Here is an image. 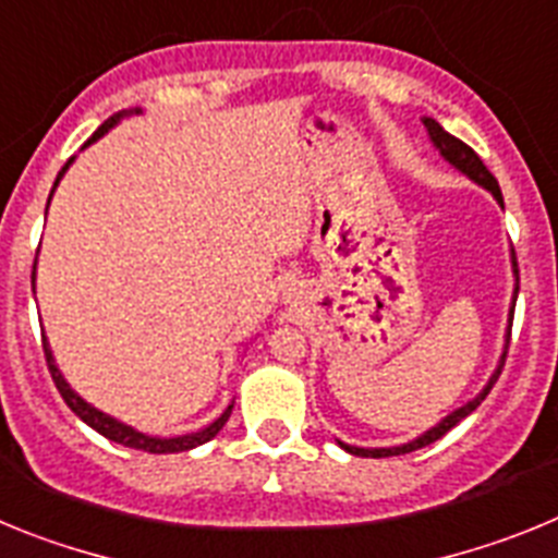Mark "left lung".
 <instances>
[{"label": "left lung", "instance_id": "obj_1", "mask_svg": "<svg viewBox=\"0 0 558 558\" xmlns=\"http://www.w3.org/2000/svg\"><path fill=\"white\" fill-rule=\"evenodd\" d=\"M425 128H427V133H430L433 145H436L438 150H441V156H445L447 161H452V165H456L458 170H461V172H466V175H470L472 181H477V184H483V186H486V190H489L492 195H495V198L500 201V204H502V192H500V184H497V179H495V175H492V172L486 170V165H483V161H481V156H477V153L472 150V147L466 145V142H461V140H458V136H452V133H447L445 128L438 125L436 120H425ZM514 274L520 276V270H517V256H514ZM511 322H514V318H511ZM509 340H511V324H509ZM502 366H506V354H502V363H500V368H497V372H495V377L489 379V386L483 388V393H481V397H475V399H472V402H466V405H463V408H458V411H456V413H450V416H447L445 422H441V425H436V427H433V430H427L425 436H422V438H416V441H411V445H402V447H388V450H363V447H349V445H343V441H340V447H343V450H347V452H352V456H363V458H368V456H372V458H386V456H405V452L422 450V447L433 445V441H436V438H441V436H445L447 430H452V427H456L458 422H461V418H466V416H470L472 411H475L477 405H481L483 399H486V393H489L492 388H495V383H497V377H500Z\"/></svg>", "mask_w": 558, "mask_h": 558}]
</instances>
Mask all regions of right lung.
<instances>
[{"mask_svg":"<svg viewBox=\"0 0 558 558\" xmlns=\"http://www.w3.org/2000/svg\"><path fill=\"white\" fill-rule=\"evenodd\" d=\"M113 122H117V117H111L108 122H102V125L95 131V136H92L86 145H92L95 140H100L102 133H106ZM69 165H72V159L61 167V172H58V179H56V186H58V181H61L63 172H66ZM56 186H52V190H56ZM49 198H52V192H49ZM33 274H36V265H33ZM44 357H47V368H49V374H52V383H56L58 393H61L63 402L72 408V413H75V416H81L88 427H95L100 436L111 438V441H117V445H122V447H133V450H145V452H184V450H192V447L204 445V441H209V438L218 436L220 427L226 425V418L231 416V405H229V411H226L218 422H211V425L204 427L201 433H190V436H179V438H150V436H145V433H136L133 427L122 425V422H117V418L106 416V413L95 411V408L88 405V402H83V399L66 386V379L61 377V372H58L56 363H52V354H49V349H47V340H44Z\"/></svg>","mask_w":558,"mask_h":558,"instance_id":"1","label":"right lung"}]
</instances>
